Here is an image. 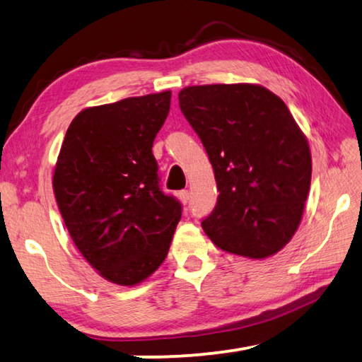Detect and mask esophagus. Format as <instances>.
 <instances>
[{
	"label": "esophagus",
	"mask_w": 362,
	"mask_h": 362,
	"mask_svg": "<svg viewBox=\"0 0 362 362\" xmlns=\"http://www.w3.org/2000/svg\"><path fill=\"white\" fill-rule=\"evenodd\" d=\"M179 199L182 201V204H187L188 199H189V192L188 189H182V192H179Z\"/></svg>",
	"instance_id": "obj_1"
}]
</instances>
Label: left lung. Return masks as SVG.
I'll list each match as a JSON object with an SVG mask.
<instances>
[{"mask_svg":"<svg viewBox=\"0 0 362 362\" xmlns=\"http://www.w3.org/2000/svg\"><path fill=\"white\" fill-rule=\"evenodd\" d=\"M182 113L209 155L218 188L203 220L225 252L267 259L292 240L311 183V151L286 103L260 84L187 86Z\"/></svg>","mask_w":362,"mask_h":362,"instance_id":"1","label":"left lung"}]
</instances>
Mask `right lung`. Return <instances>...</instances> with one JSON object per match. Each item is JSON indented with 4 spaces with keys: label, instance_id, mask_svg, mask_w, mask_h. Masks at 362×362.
<instances>
[{
    "label": "right lung",
    "instance_id": "add662e5",
    "mask_svg": "<svg viewBox=\"0 0 362 362\" xmlns=\"http://www.w3.org/2000/svg\"><path fill=\"white\" fill-rule=\"evenodd\" d=\"M170 90L88 107L66 129L52 188L66 230L90 267L134 287L168 257L182 206L158 187L153 140Z\"/></svg>",
    "mask_w": 362,
    "mask_h": 362
}]
</instances>
